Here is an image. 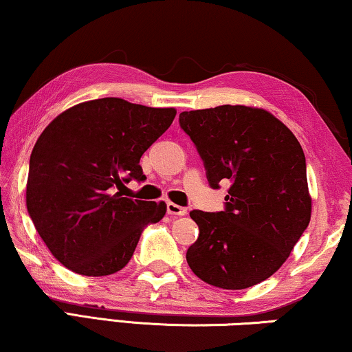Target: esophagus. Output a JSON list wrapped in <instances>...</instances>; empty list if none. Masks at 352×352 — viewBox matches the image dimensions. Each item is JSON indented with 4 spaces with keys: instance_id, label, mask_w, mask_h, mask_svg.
I'll return each instance as SVG.
<instances>
[{
    "instance_id": "34e87169",
    "label": "esophagus",
    "mask_w": 352,
    "mask_h": 352,
    "mask_svg": "<svg viewBox=\"0 0 352 352\" xmlns=\"http://www.w3.org/2000/svg\"><path fill=\"white\" fill-rule=\"evenodd\" d=\"M166 211H168V214H171V216H186L187 214L186 208H182V206L176 205V204H171V201L166 205Z\"/></svg>"
}]
</instances>
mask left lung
<instances>
[{"label": "left lung", "mask_w": 352, "mask_h": 352, "mask_svg": "<svg viewBox=\"0 0 352 352\" xmlns=\"http://www.w3.org/2000/svg\"><path fill=\"white\" fill-rule=\"evenodd\" d=\"M211 187H230L226 210L190 211L200 234L187 250L192 272L210 285L243 290L277 272L311 221L305 152L267 110L218 105L182 112Z\"/></svg>", "instance_id": "1"}]
</instances>
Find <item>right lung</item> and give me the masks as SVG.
<instances>
[{
    "label": "right lung",
    "mask_w": 352,
    "mask_h": 352,
    "mask_svg": "<svg viewBox=\"0 0 352 352\" xmlns=\"http://www.w3.org/2000/svg\"><path fill=\"white\" fill-rule=\"evenodd\" d=\"M176 109L120 98L67 109L40 134L30 155L27 210L57 261L81 276L126 266L144 226L158 223L165 201L131 200L117 189L146 179L142 153L170 128Z\"/></svg>",
    "instance_id": "add662e5"
}]
</instances>
